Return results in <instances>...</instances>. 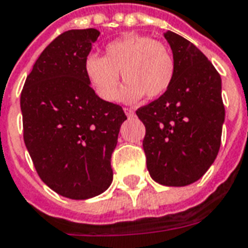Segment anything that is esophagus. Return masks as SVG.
Returning <instances> with one entry per match:
<instances>
[{
	"instance_id": "esophagus-1",
	"label": "esophagus",
	"mask_w": 248,
	"mask_h": 248,
	"mask_svg": "<svg viewBox=\"0 0 248 248\" xmlns=\"http://www.w3.org/2000/svg\"><path fill=\"white\" fill-rule=\"evenodd\" d=\"M124 112H125V115H126V116H128V118H132V116H134V110H133V108L125 107V108H124Z\"/></svg>"
}]
</instances>
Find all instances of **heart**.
<instances>
[{
	"label": "heart",
	"instance_id": "1",
	"mask_svg": "<svg viewBox=\"0 0 248 248\" xmlns=\"http://www.w3.org/2000/svg\"><path fill=\"white\" fill-rule=\"evenodd\" d=\"M84 72L99 97L112 102L118 98L120 75L125 85L120 99L136 102L146 95L150 99L162 97L176 76V63L168 47L154 38L138 33H126L105 47V54H89Z\"/></svg>",
	"mask_w": 248,
	"mask_h": 248
}]
</instances>
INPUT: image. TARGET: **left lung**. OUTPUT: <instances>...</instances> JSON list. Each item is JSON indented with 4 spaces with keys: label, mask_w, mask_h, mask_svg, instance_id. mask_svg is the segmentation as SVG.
Here are the masks:
<instances>
[{
    "label": "left lung",
    "mask_w": 248,
    "mask_h": 248,
    "mask_svg": "<svg viewBox=\"0 0 248 248\" xmlns=\"http://www.w3.org/2000/svg\"><path fill=\"white\" fill-rule=\"evenodd\" d=\"M176 63L167 93L136 114L146 128L142 142L151 178L160 185L186 186L212 166L221 143L225 108L221 78L197 46L166 32Z\"/></svg>",
    "instance_id": "1"
}]
</instances>
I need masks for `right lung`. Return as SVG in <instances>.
Instances as JSON below:
<instances>
[{
    "mask_svg": "<svg viewBox=\"0 0 248 248\" xmlns=\"http://www.w3.org/2000/svg\"><path fill=\"white\" fill-rule=\"evenodd\" d=\"M99 31L71 30L42 51L20 94L23 137L38 176L55 193L89 199L112 182L111 155L126 119L90 86L84 62Z\"/></svg>",
    "mask_w": 248,
    "mask_h": 248,
    "instance_id": "right-lung-1",
    "label": "right lung"
}]
</instances>
